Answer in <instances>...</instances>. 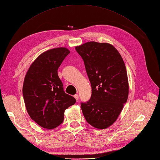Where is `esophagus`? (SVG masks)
<instances>
[{"mask_svg": "<svg viewBox=\"0 0 160 160\" xmlns=\"http://www.w3.org/2000/svg\"><path fill=\"white\" fill-rule=\"evenodd\" d=\"M74 97H75V98L76 99V100H77V101H78V100H79V95H78V94H76V95H75V96H74Z\"/></svg>", "mask_w": 160, "mask_h": 160, "instance_id": "1", "label": "esophagus"}]
</instances>
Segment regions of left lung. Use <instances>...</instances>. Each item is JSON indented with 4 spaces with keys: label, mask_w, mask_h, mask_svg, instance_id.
<instances>
[{
    "label": "left lung",
    "mask_w": 160,
    "mask_h": 160,
    "mask_svg": "<svg viewBox=\"0 0 160 160\" xmlns=\"http://www.w3.org/2000/svg\"><path fill=\"white\" fill-rule=\"evenodd\" d=\"M75 49L83 60L92 86L91 98L81 105L83 114L92 126L106 129L118 119L128 98L125 63L118 51L108 42L89 41Z\"/></svg>",
    "instance_id": "8db88e82"
}]
</instances>
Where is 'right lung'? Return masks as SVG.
<instances>
[{
  "mask_svg": "<svg viewBox=\"0 0 160 160\" xmlns=\"http://www.w3.org/2000/svg\"><path fill=\"white\" fill-rule=\"evenodd\" d=\"M67 48H57L40 54L27 71L23 83L26 111L38 125L48 130L63 122L64 111L76 102L64 92L58 69L70 53Z\"/></svg>",
  "mask_w": 160,
  "mask_h": 160,
  "instance_id": "obj_1",
  "label": "right lung"
}]
</instances>
